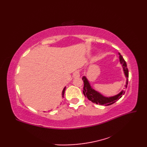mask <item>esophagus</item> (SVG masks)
<instances>
[{
	"label": "esophagus",
	"instance_id": "esophagus-1",
	"mask_svg": "<svg viewBox=\"0 0 147 147\" xmlns=\"http://www.w3.org/2000/svg\"><path fill=\"white\" fill-rule=\"evenodd\" d=\"M80 76V73L79 71L74 72V73L73 74V77L74 78H79Z\"/></svg>",
	"mask_w": 147,
	"mask_h": 147
}]
</instances>
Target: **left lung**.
Returning a JSON list of instances; mask_svg holds the SVG:
<instances>
[{"instance_id":"obj_1","label":"left lung","mask_w":147,"mask_h":147,"mask_svg":"<svg viewBox=\"0 0 147 147\" xmlns=\"http://www.w3.org/2000/svg\"><path fill=\"white\" fill-rule=\"evenodd\" d=\"M119 55L120 63L122 64V65H123L124 75H125L127 79L126 85H125V88H127V83H128V79L127 78H128L129 77L128 69H127L126 61H124L123 56L120 54V53H119ZM82 80L84 83L83 90V94L86 96V97H87V98H88L89 100L92 102L93 103H94V104H99V105H104L105 106L110 105L113 104L114 103L117 101L119 99H120L122 97V96L125 93V91H124V90H122L119 93H118V94L116 95L113 96H110V97H107V96L102 95L101 93L96 92V90L93 89L92 87L90 86L88 80H87L86 76H83L82 78Z\"/></svg>"}]
</instances>
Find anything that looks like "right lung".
<instances>
[{
  "instance_id": "right-lung-1",
  "label": "right lung",
  "mask_w": 147,
  "mask_h": 147,
  "mask_svg": "<svg viewBox=\"0 0 147 147\" xmlns=\"http://www.w3.org/2000/svg\"><path fill=\"white\" fill-rule=\"evenodd\" d=\"M65 87H64L63 90H62V97L64 98V92H65Z\"/></svg>"
}]
</instances>
